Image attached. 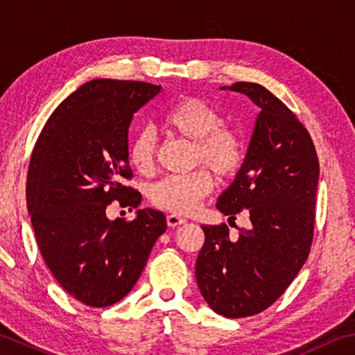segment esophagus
Segmentation results:
<instances>
[{
	"mask_svg": "<svg viewBox=\"0 0 355 355\" xmlns=\"http://www.w3.org/2000/svg\"><path fill=\"white\" fill-rule=\"evenodd\" d=\"M183 223H186V218L184 217H180L177 214H169V216H167V225H169V227H172V228L180 227V225H183Z\"/></svg>",
	"mask_w": 355,
	"mask_h": 355,
	"instance_id": "obj_1",
	"label": "esophagus"
}]
</instances>
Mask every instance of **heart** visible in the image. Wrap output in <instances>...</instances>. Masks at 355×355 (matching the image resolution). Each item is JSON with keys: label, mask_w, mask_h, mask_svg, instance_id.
I'll return each mask as SVG.
<instances>
[{"label": "heart", "mask_w": 355, "mask_h": 355, "mask_svg": "<svg viewBox=\"0 0 355 355\" xmlns=\"http://www.w3.org/2000/svg\"><path fill=\"white\" fill-rule=\"evenodd\" d=\"M163 124L180 138L194 143V164L211 167L218 177L236 175L245 159V143L234 127L223 124V116L208 101L198 96L178 99L163 116ZM128 158L139 173H150L157 161V139L150 130L135 135L128 146ZM214 178L206 167L186 173L167 175L153 183L149 198L153 206L173 214H191L211 194Z\"/></svg>", "instance_id": "heart-1"}]
</instances>
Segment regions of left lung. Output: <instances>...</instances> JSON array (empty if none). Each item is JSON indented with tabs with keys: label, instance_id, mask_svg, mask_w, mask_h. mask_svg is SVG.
<instances>
[{
	"label": "left lung",
	"instance_id": "8db88e82",
	"mask_svg": "<svg viewBox=\"0 0 355 355\" xmlns=\"http://www.w3.org/2000/svg\"><path fill=\"white\" fill-rule=\"evenodd\" d=\"M228 89L247 94L261 112L247 157L217 209L230 218L247 212L250 227L231 237L225 223L203 225L196 278L212 311L243 318L272 306L311 253L320 163L307 128L266 87L236 82Z\"/></svg>",
	"mask_w": 355,
	"mask_h": 355
}]
</instances>
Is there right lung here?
Segmentation results:
<instances>
[{
  "label": "right lung",
  "instance_id": "add662e5",
  "mask_svg": "<svg viewBox=\"0 0 355 355\" xmlns=\"http://www.w3.org/2000/svg\"><path fill=\"white\" fill-rule=\"evenodd\" d=\"M161 92L147 82L94 79L55 108L32 150L26 200L38 248L51 273L89 307L121 301L137 284L166 216L107 217L113 202L138 208L128 164L133 114Z\"/></svg>",
  "mask_w": 355,
  "mask_h": 355
}]
</instances>
